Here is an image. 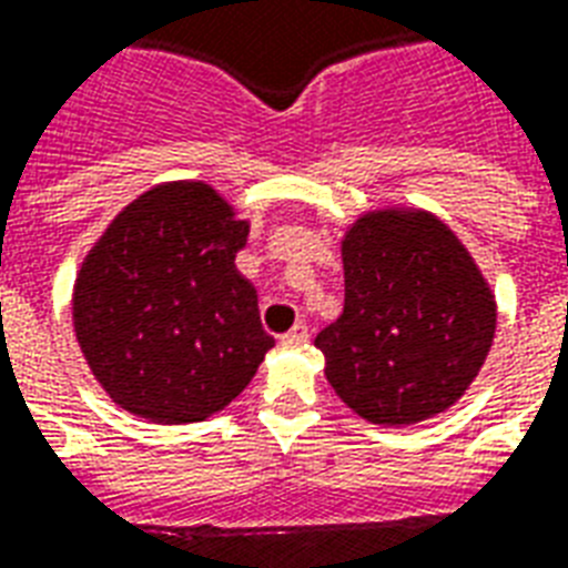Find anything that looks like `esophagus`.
I'll return each instance as SVG.
<instances>
[{"mask_svg":"<svg viewBox=\"0 0 568 568\" xmlns=\"http://www.w3.org/2000/svg\"><path fill=\"white\" fill-rule=\"evenodd\" d=\"M310 339V327H306V324H294L292 331L288 333H283V342L285 345H303V342Z\"/></svg>","mask_w":568,"mask_h":568,"instance_id":"obj_1","label":"esophagus"}]
</instances>
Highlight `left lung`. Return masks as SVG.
<instances>
[{
    "mask_svg": "<svg viewBox=\"0 0 568 568\" xmlns=\"http://www.w3.org/2000/svg\"><path fill=\"white\" fill-rule=\"evenodd\" d=\"M345 306L315 336L324 378L375 426L449 410L486 363L497 301L476 258L426 207L363 211L342 235Z\"/></svg>",
    "mask_w": 568,
    "mask_h": 568,
    "instance_id": "obj_1",
    "label": "left lung"
}]
</instances>
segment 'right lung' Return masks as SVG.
<instances>
[{
  "instance_id": "add662e5",
  "label": "right lung",
  "mask_w": 568,
  "mask_h": 568,
  "mask_svg": "<svg viewBox=\"0 0 568 568\" xmlns=\"http://www.w3.org/2000/svg\"><path fill=\"white\" fill-rule=\"evenodd\" d=\"M250 220L207 181H163L128 202L82 258L73 333L94 381L151 423L214 417L274 348L235 265Z\"/></svg>"
}]
</instances>
